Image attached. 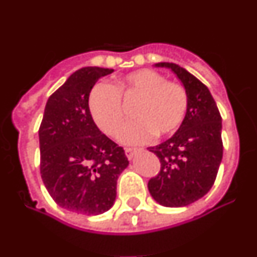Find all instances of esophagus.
Here are the masks:
<instances>
[{
    "instance_id": "34e87169",
    "label": "esophagus",
    "mask_w": 257,
    "mask_h": 257,
    "mask_svg": "<svg viewBox=\"0 0 257 257\" xmlns=\"http://www.w3.org/2000/svg\"><path fill=\"white\" fill-rule=\"evenodd\" d=\"M140 149H138V148H126L124 149V153H126L127 158H128V160H131V158H134V156H135V154L138 153Z\"/></svg>"
}]
</instances>
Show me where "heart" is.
<instances>
[{
  "mask_svg": "<svg viewBox=\"0 0 257 257\" xmlns=\"http://www.w3.org/2000/svg\"><path fill=\"white\" fill-rule=\"evenodd\" d=\"M139 100L134 115L139 119L122 128L119 139L126 144H142L154 134L158 136L174 133L183 123L188 110V94L176 82H169L163 74L153 69L131 72L112 86L97 83L88 95V110L104 134L115 136L123 122L121 103Z\"/></svg>",
  "mask_w": 257,
  "mask_h": 257,
  "instance_id": "b5f03b06",
  "label": "heart"
}]
</instances>
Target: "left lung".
Here are the masks:
<instances>
[{
	"instance_id": "8db88e82",
	"label": "left lung",
	"mask_w": 257,
	"mask_h": 257,
	"mask_svg": "<svg viewBox=\"0 0 257 257\" xmlns=\"http://www.w3.org/2000/svg\"><path fill=\"white\" fill-rule=\"evenodd\" d=\"M176 74L188 94L183 123L169 140L151 147L161 170L148 183L154 201L165 207H183L207 194L222 160L221 115L207 86L174 63H157Z\"/></svg>"
}]
</instances>
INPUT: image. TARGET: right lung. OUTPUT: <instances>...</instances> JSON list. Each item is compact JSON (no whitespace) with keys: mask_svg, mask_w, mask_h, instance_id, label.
<instances>
[{"mask_svg":"<svg viewBox=\"0 0 257 257\" xmlns=\"http://www.w3.org/2000/svg\"><path fill=\"white\" fill-rule=\"evenodd\" d=\"M113 69L85 67L70 74L47 100L41 122V178L60 207L99 215L112 207L117 179L128 166L123 148L104 135L87 100L97 79Z\"/></svg>","mask_w":257,"mask_h":257,"instance_id":"obj_1","label":"right lung"}]
</instances>
